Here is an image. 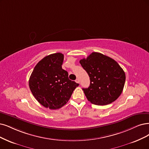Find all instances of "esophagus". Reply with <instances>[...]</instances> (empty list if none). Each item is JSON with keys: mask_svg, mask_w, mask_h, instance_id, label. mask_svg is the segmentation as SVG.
Instances as JSON below:
<instances>
[{"mask_svg": "<svg viewBox=\"0 0 149 149\" xmlns=\"http://www.w3.org/2000/svg\"><path fill=\"white\" fill-rule=\"evenodd\" d=\"M75 81H76L77 84H79V83H80V80H79V79H77L75 80Z\"/></svg>", "mask_w": 149, "mask_h": 149, "instance_id": "obj_1", "label": "esophagus"}]
</instances>
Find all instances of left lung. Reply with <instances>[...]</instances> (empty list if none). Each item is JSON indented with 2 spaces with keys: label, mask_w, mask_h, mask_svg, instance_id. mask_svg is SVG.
Returning a JSON list of instances; mask_svg holds the SVG:
<instances>
[{
  "label": "left lung",
  "mask_w": 149,
  "mask_h": 149,
  "mask_svg": "<svg viewBox=\"0 0 149 149\" xmlns=\"http://www.w3.org/2000/svg\"><path fill=\"white\" fill-rule=\"evenodd\" d=\"M80 63L90 77L89 87L82 90L91 103L105 106L120 96L126 76L114 59L100 53L93 52L86 59H81Z\"/></svg>",
  "instance_id": "left-lung-1"
}]
</instances>
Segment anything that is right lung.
<instances>
[{"label":"right lung","instance_id":"1","mask_svg":"<svg viewBox=\"0 0 149 149\" xmlns=\"http://www.w3.org/2000/svg\"><path fill=\"white\" fill-rule=\"evenodd\" d=\"M64 55L53 53L43 58L33 70L29 86L33 96L43 106L58 109L68 102L79 85L69 79L68 72L62 69Z\"/></svg>","mask_w":149,"mask_h":149}]
</instances>
